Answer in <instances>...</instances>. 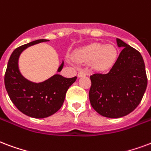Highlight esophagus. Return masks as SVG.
Here are the masks:
<instances>
[{"mask_svg":"<svg viewBox=\"0 0 151 151\" xmlns=\"http://www.w3.org/2000/svg\"><path fill=\"white\" fill-rule=\"evenodd\" d=\"M89 74L88 71H85V70H81L78 72V77H82V76H86Z\"/></svg>","mask_w":151,"mask_h":151,"instance_id":"obj_1","label":"esophagus"}]
</instances>
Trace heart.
I'll return each mask as SVG.
<instances>
[{
    "instance_id": "b5f03b06",
    "label": "heart",
    "mask_w": 151,
    "mask_h": 151,
    "mask_svg": "<svg viewBox=\"0 0 151 151\" xmlns=\"http://www.w3.org/2000/svg\"><path fill=\"white\" fill-rule=\"evenodd\" d=\"M117 56V50L112 45L92 43L80 49L76 53L75 59L79 62L92 61L93 66L95 69L104 71L114 65Z\"/></svg>"
}]
</instances>
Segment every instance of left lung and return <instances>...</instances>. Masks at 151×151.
Instances as JSON below:
<instances>
[{
    "mask_svg": "<svg viewBox=\"0 0 151 151\" xmlns=\"http://www.w3.org/2000/svg\"><path fill=\"white\" fill-rule=\"evenodd\" d=\"M122 50L106 73L90 76V104L101 115L121 118L131 113L141 102L147 86L145 64L141 53L120 39Z\"/></svg>",
    "mask_w": 151,
    "mask_h": 151,
    "instance_id": "obj_1",
    "label": "left lung"
}]
</instances>
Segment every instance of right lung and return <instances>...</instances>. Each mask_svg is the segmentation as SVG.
<instances>
[{"label": "right lung", "mask_w": 151, "mask_h": 151, "mask_svg": "<svg viewBox=\"0 0 151 151\" xmlns=\"http://www.w3.org/2000/svg\"><path fill=\"white\" fill-rule=\"evenodd\" d=\"M47 41L40 39L17 48L10 56L4 74V86L11 101L21 112L35 118H47L58 111L69 87L77 79V77L65 78L55 74L43 82L34 83L21 74L18 69L21 53L29 46ZM63 65L64 62L59 67V72Z\"/></svg>", "instance_id": "right-lung-1"}]
</instances>
